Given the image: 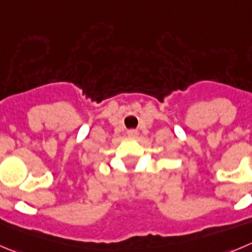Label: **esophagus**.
Listing matches in <instances>:
<instances>
[{"mask_svg": "<svg viewBox=\"0 0 252 252\" xmlns=\"http://www.w3.org/2000/svg\"><path fill=\"white\" fill-rule=\"evenodd\" d=\"M127 135L130 136V137H135V136H137V130H128Z\"/></svg>", "mask_w": 252, "mask_h": 252, "instance_id": "obj_1", "label": "esophagus"}]
</instances>
